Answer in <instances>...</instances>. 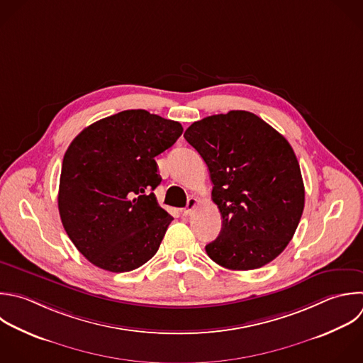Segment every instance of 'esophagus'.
<instances>
[{
    "label": "esophagus",
    "mask_w": 363,
    "mask_h": 363,
    "mask_svg": "<svg viewBox=\"0 0 363 363\" xmlns=\"http://www.w3.org/2000/svg\"><path fill=\"white\" fill-rule=\"evenodd\" d=\"M197 204H199V200H197L196 197H190V199L187 200L186 208L183 210V214H184V216H191L193 211H194V208L197 207Z\"/></svg>",
    "instance_id": "esophagus-1"
}]
</instances>
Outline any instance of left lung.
I'll list each match as a JSON object with an SVG mask.
<instances>
[{"mask_svg": "<svg viewBox=\"0 0 363 363\" xmlns=\"http://www.w3.org/2000/svg\"><path fill=\"white\" fill-rule=\"evenodd\" d=\"M184 139L208 167L211 199L223 217L218 237L206 245L207 255L237 271L271 262L294 237L305 203L288 140L245 111L194 122Z\"/></svg>", "mask_w": 363, "mask_h": 363, "instance_id": "1", "label": "left lung"}]
</instances>
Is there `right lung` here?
Masks as SVG:
<instances>
[{
  "label": "right lung",
  "mask_w": 363,
  "mask_h": 363,
  "mask_svg": "<svg viewBox=\"0 0 363 363\" xmlns=\"http://www.w3.org/2000/svg\"><path fill=\"white\" fill-rule=\"evenodd\" d=\"M182 133L179 122L132 109L92 123L72 140L58 208L68 237L94 265L126 272L157 252L173 217L153 193L162 182L155 157Z\"/></svg>",
  "instance_id": "obj_1"
}]
</instances>
